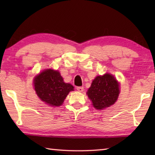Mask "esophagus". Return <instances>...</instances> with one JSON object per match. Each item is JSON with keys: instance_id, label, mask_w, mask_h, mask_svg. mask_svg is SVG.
<instances>
[{"instance_id": "esophagus-1", "label": "esophagus", "mask_w": 155, "mask_h": 155, "mask_svg": "<svg viewBox=\"0 0 155 155\" xmlns=\"http://www.w3.org/2000/svg\"><path fill=\"white\" fill-rule=\"evenodd\" d=\"M77 90L79 91V92H82V91H83V90H84V88H83V87H77Z\"/></svg>"}]
</instances>
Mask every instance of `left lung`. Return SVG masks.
Masks as SVG:
<instances>
[{"mask_svg": "<svg viewBox=\"0 0 155 155\" xmlns=\"http://www.w3.org/2000/svg\"><path fill=\"white\" fill-rule=\"evenodd\" d=\"M119 94V83L114 76L108 73L97 76L87 91L93 107L98 110L113 105L117 100Z\"/></svg>", "mask_w": 155, "mask_h": 155, "instance_id": "obj_1", "label": "left lung"}]
</instances>
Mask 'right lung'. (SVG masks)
Here are the masks:
<instances>
[{
	"label": "right lung",
	"mask_w": 155,
	"mask_h": 155,
	"mask_svg": "<svg viewBox=\"0 0 155 155\" xmlns=\"http://www.w3.org/2000/svg\"><path fill=\"white\" fill-rule=\"evenodd\" d=\"M34 89L37 95L51 107L61 106L74 87L65 83L58 70L46 69L34 78Z\"/></svg>",
	"instance_id": "right-lung-1"
}]
</instances>
